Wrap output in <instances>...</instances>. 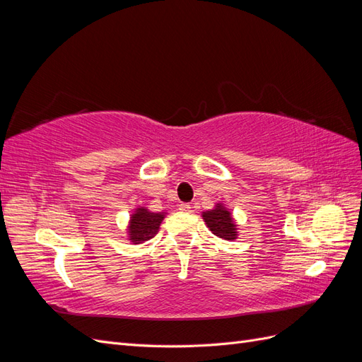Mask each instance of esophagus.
<instances>
[{"mask_svg":"<svg viewBox=\"0 0 362 362\" xmlns=\"http://www.w3.org/2000/svg\"><path fill=\"white\" fill-rule=\"evenodd\" d=\"M180 210L182 211V213H189V211H192V205L190 204H180Z\"/></svg>","mask_w":362,"mask_h":362,"instance_id":"34e87169","label":"esophagus"}]
</instances>
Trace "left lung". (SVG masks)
Listing matches in <instances>:
<instances>
[{
    "label": "left lung",
    "instance_id": "left-lung-1",
    "mask_svg": "<svg viewBox=\"0 0 362 362\" xmlns=\"http://www.w3.org/2000/svg\"><path fill=\"white\" fill-rule=\"evenodd\" d=\"M202 218L206 223V226L210 228V231L218 238H223V240L237 238L238 235L237 225L234 222L233 214L226 210L223 204H216L214 210L204 211Z\"/></svg>",
    "mask_w": 362,
    "mask_h": 362
}]
</instances>
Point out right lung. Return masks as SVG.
Returning <instances> with one entry per match:
<instances>
[{
	"label": "right lung",
	"mask_w": 362,
	"mask_h": 362,
	"mask_svg": "<svg viewBox=\"0 0 362 362\" xmlns=\"http://www.w3.org/2000/svg\"><path fill=\"white\" fill-rule=\"evenodd\" d=\"M166 213H151L148 208L140 206L131 214L128 225V240L131 243H145L158 233Z\"/></svg>",
	"instance_id": "obj_1"
}]
</instances>
